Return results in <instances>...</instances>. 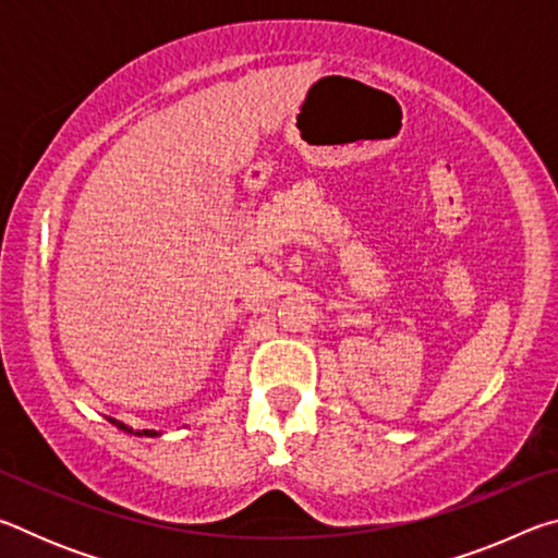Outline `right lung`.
<instances>
[{
    "instance_id": "add662e5",
    "label": "right lung",
    "mask_w": 558,
    "mask_h": 558,
    "mask_svg": "<svg viewBox=\"0 0 558 558\" xmlns=\"http://www.w3.org/2000/svg\"><path fill=\"white\" fill-rule=\"evenodd\" d=\"M108 421H110L116 428H120L122 433H130V436H140V438H157V436H159L157 430H135V428H130L128 423H122V421H118V418H110V415H108Z\"/></svg>"
}]
</instances>
